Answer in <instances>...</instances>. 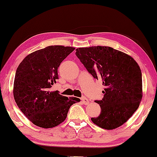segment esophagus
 Returning a JSON list of instances; mask_svg holds the SVG:
<instances>
[{"mask_svg": "<svg viewBox=\"0 0 157 157\" xmlns=\"http://www.w3.org/2000/svg\"><path fill=\"white\" fill-rule=\"evenodd\" d=\"M81 101H82L83 104H85V105H87V104H89V100H88V98L84 97V96L81 98Z\"/></svg>", "mask_w": 157, "mask_h": 157, "instance_id": "34e87169", "label": "esophagus"}]
</instances>
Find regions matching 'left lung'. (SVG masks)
<instances>
[{
    "instance_id": "8db88e82",
    "label": "left lung",
    "mask_w": 157,
    "mask_h": 157,
    "mask_svg": "<svg viewBox=\"0 0 157 157\" xmlns=\"http://www.w3.org/2000/svg\"><path fill=\"white\" fill-rule=\"evenodd\" d=\"M76 55L96 79H101L104 98L95 101L101 109L91 118L94 124L115 129L127 121L139 108L143 96L142 77L136 61L126 53L109 46L78 48Z\"/></svg>"
}]
</instances>
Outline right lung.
I'll list each match as a JSON object with an SVG mask.
<instances>
[{
	"label": "right lung",
	"instance_id": "1",
	"mask_svg": "<svg viewBox=\"0 0 157 157\" xmlns=\"http://www.w3.org/2000/svg\"><path fill=\"white\" fill-rule=\"evenodd\" d=\"M74 50L71 46H47L30 53L17 68L13 90L14 99L34 125L44 128L59 125L65 121L71 105L81 101L50 91L59 78L60 64Z\"/></svg>",
	"mask_w": 157,
	"mask_h": 157
}]
</instances>
